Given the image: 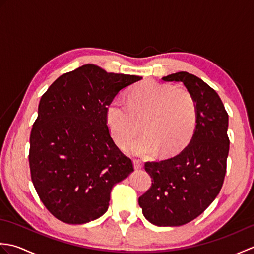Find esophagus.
<instances>
[{"label": "esophagus", "instance_id": "1", "mask_svg": "<svg viewBox=\"0 0 254 254\" xmlns=\"http://www.w3.org/2000/svg\"><path fill=\"white\" fill-rule=\"evenodd\" d=\"M133 165H134V168H135L136 170L143 168V161L139 160V159H134L133 160Z\"/></svg>", "mask_w": 254, "mask_h": 254}]
</instances>
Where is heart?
Returning a JSON list of instances; mask_svg holds the SVG:
<instances>
[{
  "label": "heart",
  "instance_id": "b5f03b06",
  "mask_svg": "<svg viewBox=\"0 0 254 254\" xmlns=\"http://www.w3.org/2000/svg\"><path fill=\"white\" fill-rule=\"evenodd\" d=\"M143 119L145 134L127 145V152L150 156L159 150L163 157H172L185 149L195 131V99L186 88L146 80L131 90L128 101L115 98L106 109L108 128L119 145L135 135L137 120Z\"/></svg>",
  "mask_w": 254,
  "mask_h": 254
}]
</instances>
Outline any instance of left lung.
Returning a JSON list of instances; mask_svg holds the SVG:
<instances>
[{
  "mask_svg": "<svg viewBox=\"0 0 254 254\" xmlns=\"http://www.w3.org/2000/svg\"><path fill=\"white\" fill-rule=\"evenodd\" d=\"M163 80L181 82L193 95L197 108L196 127L180 154L145 163L152 187L138 197V204L149 223L174 227L199 216L223 187L229 153L228 113L216 91L195 75L178 72Z\"/></svg>",
  "mask_w": 254,
  "mask_h": 254,
  "instance_id": "left-lung-1",
  "label": "left lung"
}]
</instances>
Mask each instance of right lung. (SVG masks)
Instances as JSON below:
<instances>
[{
	"label": "right lung",
	"instance_id": "right-lung-1",
	"mask_svg": "<svg viewBox=\"0 0 254 254\" xmlns=\"http://www.w3.org/2000/svg\"><path fill=\"white\" fill-rule=\"evenodd\" d=\"M141 79L85 64L42 95L30 133V175L41 202L61 222L78 225L102 216L113 186L134 170L110 136L106 109Z\"/></svg>",
	"mask_w": 254,
	"mask_h": 254
}]
</instances>
